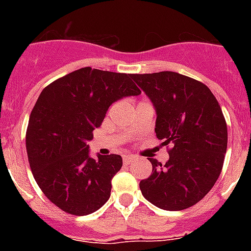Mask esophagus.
Wrapping results in <instances>:
<instances>
[{"label":"esophagus","mask_w":251,"mask_h":251,"mask_svg":"<svg viewBox=\"0 0 251 251\" xmlns=\"http://www.w3.org/2000/svg\"><path fill=\"white\" fill-rule=\"evenodd\" d=\"M134 159V155H124V156H122V160H124V164L125 165H127L130 163V161L133 160Z\"/></svg>","instance_id":"esophagus-1"}]
</instances>
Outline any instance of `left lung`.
<instances>
[{"label":"left lung","mask_w":251,"mask_h":251,"mask_svg":"<svg viewBox=\"0 0 251 251\" xmlns=\"http://www.w3.org/2000/svg\"><path fill=\"white\" fill-rule=\"evenodd\" d=\"M131 78L156 109V137L172 146L164 165L149 157L152 173L139 182L142 194L161 210L194 206L212 189L223 169L228 130L222 108L206 84L178 73Z\"/></svg>","instance_id":"8db88e82"}]
</instances>
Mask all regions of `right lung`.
Instances as JSON below:
<instances>
[{
	"label": "right lung",
	"mask_w": 251,
	"mask_h": 251,
	"mask_svg": "<svg viewBox=\"0 0 251 251\" xmlns=\"http://www.w3.org/2000/svg\"><path fill=\"white\" fill-rule=\"evenodd\" d=\"M141 94L131 74L82 68L41 91L29 116L25 147L44 195L65 212L90 215L109 199L120 155H88V145L112 102Z\"/></svg>",
	"instance_id": "1"
}]
</instances>
